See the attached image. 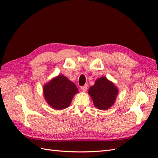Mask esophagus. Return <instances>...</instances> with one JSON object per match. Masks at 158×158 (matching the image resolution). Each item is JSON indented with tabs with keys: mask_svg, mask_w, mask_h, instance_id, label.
Here are the masks:
<instances>
[{
	"mask_svg": "<svg viewBox=\"0 0 158 158\" xmlns=\"http://www.w3.org/2000/svg\"><path fill=\"white\" fill-rule=\"evenodd\" d=\"M88 85H85V86H83L81 87V90L83 91V92H86V91L87 90V89H88Z\"/></svg>",
	"mask_w": 158,
	"mask_h": 158,
	"instance_id": "esophagus-1",
	"label": "esophagus"
}]
</instances>
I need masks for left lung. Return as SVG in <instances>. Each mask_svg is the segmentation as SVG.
Instances as JSON below:
<instances>
[{
    "mask_svg": "<svg viewBox=\"0 0 158 158\" xmlns=\"http://www.w3.org/2000/svg\"><path fill=\"white\" fill-rule=\"evenodd\" d=\"M88 93L93 101L94 106L101 110H107L114 106L118 94V89L106 77L96 80L90 86Z\"/></svg>",
    "mask_w": 158,
    "mask_h": 158,
    "instance_id": "left-lung-1",
    "label": "left lung"
}]
</instances>
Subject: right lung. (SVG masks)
<instances>
[{"label":"right lung","instance_id":"1","mask_svg":"<svg viewBox=\"0 0 158 158\" xmlns=\"http://www.w3.org/2000/svg\"><path fill=\"white\" fill-rule=\"evenodd\" d=\"M78 93L75 84L64 75H58L43 86L44 99L56 110L68 107L73 96Z\"/></svg>","mask_w":158,"mask_h":158}]
</instances>
